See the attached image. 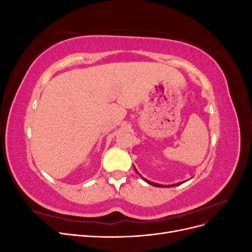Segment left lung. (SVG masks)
<instances>
[{
	"instance_id": "obj_1",
	"label": "left lung",
	"mask_w": 252,
	"mask_h": 252,
	"mask_svg": "<svg viewBox=\"0 0 252 252\" xmlns=\"http://www.w3.org/2000/svg\"><path fill=\"white\" fill-rule=\"evenodd\" d=\"M135 169V168H134ZM135 171L138 172V170L135 169ZM139 173V172H138ZM140 174V173H139ZM141 175V174H140ZM142 179L146 182V183H148V184H150V185H152V186H156V187H168V186H170V187H173V186H178V185H180V184H182V183H178V184H173V185H161V184H157V183H154V182H150V181H148V180H146V179H144L143 177H142Z\"/></svg>"
}]
</instances>
